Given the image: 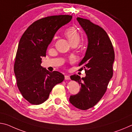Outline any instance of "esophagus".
Instances as JSON below:
<instances>
[{"mask_svg": "<svg viewBox=\"0 0 132 132\" xmlns=\"http://www.w3.org/2000/svg\"><path fill=\"white\" fill-rule=\"evenodd\" d=\"M70 79V77L69 75H65V79H66V80H69Z\"/></svg>", "mask_w": 132, "mask_h": 132, "instance_id": "esophagus-1", "label": "esophagus"}]
</instances>
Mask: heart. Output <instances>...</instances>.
Here are the masks:
<instances>
[{"mask_svg":"<svg viewBox=\"0 0 132 132\" xmlns=\"http://www.w3.org/2000/svg\"><path fill=\"white\" fill-rule=\"evenodd\" d=\"M64 34L67 38L70 44L74 43L78 44L79 40H80V36H79V34L76 28L74 27L68 28L65 31Z\"/></svg>","mask_w":132,"mask_h":132,"instance_id":"obj_1","label":"heart"}]
</instances>
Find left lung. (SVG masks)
I'll return each mask as SVG.
<instances>
[{
	"instance_id": "left-lung-1",
	"label": "left lung",
	"mask_w": 132,
	"mask_h": 132,
	"mask_svg": "<svg viewBox=\"0 0 132 132\" xmlns=\"http://www.w3.org/2000/svg\"><path fill=\"white\" fill-rule=\"evenodd\" d=\"M77 21L87 36L88 44L85 57L79 63L85 69L86 76L70 77L81 88L77 94L71 95L70 102L81 110L94 106L102 98L113 76L115 53L112 42L102 27L88 19L77 17Z\"/></svg>"
}]
</instances>
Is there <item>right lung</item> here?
I'll list each match as a JSON object with an SVG mask.
<instances>
[{
    "mask_svg": "<svg viewBox=\"0 0 132 132\" xmlns=\"http://www.w3.org/2000/svg\"><path fill=\"white\" fill-rule=\"evenodd\" d=\"M72 16L58 15L44 17L27 28L19 43L14 65L17 85L23 98L33 105L48 99L54 86L62 82L63 74L50 72L41 66L42 57L57 30L70 22Z\"/></svg>",
    "mask_w": 132,
    "mask_h": 132,
    "instance_id": "add662e5",
    "label": "right lung"
}]
</instances>
